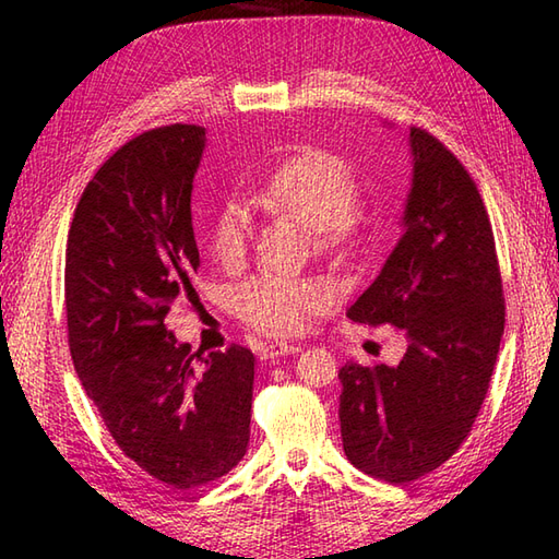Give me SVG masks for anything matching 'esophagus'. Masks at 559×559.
Wrapping results in <instances>:
<instances>
[{
	"label": "esophagus",
	"instance_id": "esophagus-1",
	"mask_svg": "<svg viewBox=\"0 0 559 559\" xmlns=\"http://www.w3.org/2000/svg\"><path fill=\"white\" fill-rule=\"evenodd\" d=\"M300 346H295V343H269V346L261 350V358L264 360H278V358H286V355L298 353Z\"/></svg>",
	"mask_w": 559,
	"mask_h": 559
}]
</instances>
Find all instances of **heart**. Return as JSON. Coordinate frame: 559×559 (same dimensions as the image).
Listing matches in <instances>:
<instances>
[{"label": "heart", "instance_id": "obj_1", "mask_svg": "<svg viewBox=\"0 0 559 559\" xmlns=\"http://www.w3.org/2000/svg\"><path fill=\"white\" fill-rule=\"evenodd\" d=\"M259 204L288 211L314 228L324 245L348 242L358 228L355 204L360 199V177L336 153L307 148L283 160L276 170L254 187ZM252 237V218L240 201H228L213 221L211 249L223 264H237ZM329 302L322 283L283 278L261 273L233 293L237 317L259 331L293 336L312 322Z\"/></svg>", "mask_w": 559, "mask_h": 559}]
</instances>
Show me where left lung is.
<instances>
[{
  "label": "left lung",
  "mask_w": 559,
  "mask_h": 559,
  "mask_svg": "<svg viewBox=\"0 0 559 559\" xmlns=\"http://www.w3.org/2000/svg\"><path fill=\"white\" fill-rule=\"evenodd\" d=\"M403 235L346 312L394 324L399 365L346 362L338 379L343 451L355 468L411 483L454 454L488 394L504 334L502 276L476 182L444 144L411 127Z\"/></svg>",
  "instance_id": "8db88e82"
}]
</instances>
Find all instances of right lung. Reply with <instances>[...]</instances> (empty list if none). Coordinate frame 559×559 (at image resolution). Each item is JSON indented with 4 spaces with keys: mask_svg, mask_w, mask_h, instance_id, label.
Segmentation results:
<instances>
[{
    "mask_svg": "<svg viewBox=\"0 0 559 559\" xmlns=\"http://www.w3.org/2000/svg\"><path fill=\"white\" fill-rule=\"evenodd\" d=\"M204 148L197 124L132 139L83 189L67 240L76 374L117 447L177 490L240 463L254 389L252 350L233 343L194 370L192 346L165 326L170 305L194 293L192 189Z\"/></svg>",
    "mask_w": 559,
    "mask_h": 559,
    "instance_id": "add662e5",
    "label": "right lung"
}]
</instances>
